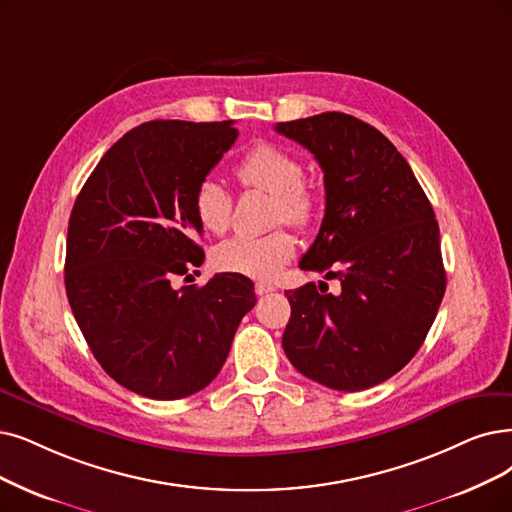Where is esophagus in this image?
I'll return each instance as SVG.
<instances>
[{
  "instance_id": "obj_1",
  "label": "esophagus",
  "mask_w": 512,
  "mask_h": 512,
  "mask_svg": "<svg viewBox=\"0 0 512 512\" xmlns=\"http://www.w3.org/2000/svg\"><path fill=\"white\" fill-rule=\"evenodd\" d=\"M254 292H256L258 296L271 294V292H275V285H271V283H264V281H258V283L254 285Z\"/></svg>"
}]
</instances>
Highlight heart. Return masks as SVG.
<instances>
[{
    "label": "heart",
    "instance_id": "heart-1",
    "mask_svg": "<svg viewBox=\"0 0 512 512\" xmlns=\"http://www.w3.org/2000/svg\"><path fill=\"white\" fill-rule=\"evenodd\" d=\"M235 176L245 189L271 193L273 220H288L306 227L317 214V195L302 180L304 168L290 151L260 142L245 153L235 166ZM191 208L203 231L220 235L229 229L233 197L214 178H203L193 191ZM296 252V239L285 229L267 235H239L216 245L214 267L222 273H235L254 279L277 275Z\"/></svg>",
    "mask_w": 512,
    "mask_h": 512
}]
</instances>
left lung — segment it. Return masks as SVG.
Listing matches in <instances>:
<instances>
[{
  "label": "left lung",
  "instance_id": "left-lung-1",
  "mask_svg": "<svg viewBox=\"0 0 512 512\" xmlns=\"http://www.w3.org/2000/svg\"><path fill=\"white\" fill-rule=\"evenodd\" d=\"M275 130L323 170L325 216L300 269L340 281L336 296L315 283L285 292L283 351L334 391L372 388L410 363L443 300L433 206L393 142L353 115L319 113Z\"/></svg>",
  "mask_w": 512,
  "mask_h": 512
}]
</instances>
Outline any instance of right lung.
I'll use <instances>...</instances> for the list:
<instances>
[{"label":"right lung","instance_id":"1","mask_svg":"<svg viewBox=\"0 0 512 512\" xmlns=\"http://www.w3.org/2000/svg\"><path fill=\"white\" fill-rule=\"evenodd\" d=\"M239 132L233 121H147L102 155L69 218L65 288L90 351L115 382L172 401L206 388L231 351L254 283L214 275L172 288L201 267L191 197Z\"/></svg>","mask_w":512,"mask_h":512}]
</instances>
